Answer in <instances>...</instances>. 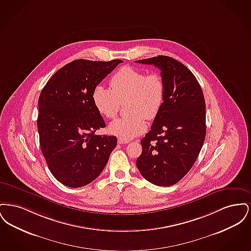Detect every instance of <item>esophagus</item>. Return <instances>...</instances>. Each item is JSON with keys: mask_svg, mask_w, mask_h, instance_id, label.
<instances>
[{"mask_svg": "<svg viewBox=\"0 0 251 251\" xmlns=\"http://www.w3.org/2000/svg\"><path fill=\"white\" fill-rule=\"evenodd\" d=\"M118 142H119V144H127L129 143V140H126V139H123V138H119Z\"/></svg>", "mask_w": 251, "mask_h": 251, "instance_id": "1", "label": "esophagus"}]
</instances>
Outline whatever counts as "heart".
Wrapping results in <instances>:
<instances>
[{
  "instance_id": "1",
  "label": "heart",
  "mask_w": 251,
  "mask_h": 251,
  "mask_svg": "<svg viewBox=\"0 0 251 251\" xmlns=\"http://www.w3.org/2000/svg\"><path fill=\"white\" fill-rule=\"evenodd\" d=\"M111 89L97 85L92 100L97 111L108 120L114 119L120 103H125L127 116L113 121L108 130L123 139H131L146 130V121L154 120L163 107L166 85L158 73L146 74L125 66L110 80Z\"/></svg>"
}]
</instances>
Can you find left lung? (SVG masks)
I'll return each instance as SVG.
<instances>
[{
  "mask_svg": "<svg viewBox=\"0 0 251 251\" xmlns=\"http://www.w3.org/2000/svg\"><path fill=\"white\" fill-rule=\"evenodd\" d=\"M160 69L166 85L163 107L141 139L136 166L145 179L159 186L177 183L191 169L206 135V105L198 80L183 64L158 55L138 60Z\"/></svg>",
  "mask_w": 251,
  "mask_h": 251,
  "instance_id": "1",
  "label": "left lung"
}]
</instances>
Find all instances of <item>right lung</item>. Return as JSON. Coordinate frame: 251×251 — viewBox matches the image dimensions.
I'll return each mask as SVG.
<instances>
[{
	"mask_svg": "<svg viewBox=\"0 0 251 251\" xmlns=\"http://www.w3.org/2000/svg\"><path fill=\"white\" fill-rule=\"evenodd\" d=\"M122 60H74L49 80L38 99L39 144L53 177L69 187L84 186L100 174L117 146L116 136L97 135L105 122L92 93Z\"/></svg>",
	"mask_w": 251,
	"mask_h": 251,
	"instance_id": "right-lung-1",
	"label": "right lung"
}]
</instances>
